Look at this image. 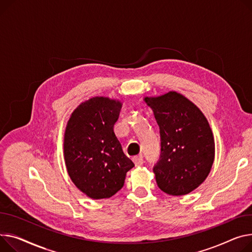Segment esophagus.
I'll return each mask as SVG.
<instances>
[{
    "mask_svg": "<svg viewBox=\"0 0 252 252\" xmlns=\"http://www.w3.org/2000/svg\"><path fill=\"white\" fill-rule=\"evenodd\" d=\"M132 160H133V162H135L136 166H141V165H143V163H144V158H143L142 155L135 156V157H133Z\"/></svg>",
    "mask_w": 252,
    "mask_h": 252,
    "instance_id": "34e87169",
    "label": "esophagus"
}]
</instances>
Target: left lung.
<instances>
[{
  "label": "left lung",
  "mask_w": 252,
  "mask_h": 252,
  "mask_svg": "<svg viewBox=\"0 0 252 252\" xmlns=\"http://www.w3.org/2000/svg\"><path fill=\"white\" fill-rule=\"evenodd\" d=\"M144 100L160 128L161 154L153 167L158 187L170 195L188 194L205 181L214 163L210 125L196 105L175 91Z\"/></svg>",
  "instance_id": "1"
}]
</instances>
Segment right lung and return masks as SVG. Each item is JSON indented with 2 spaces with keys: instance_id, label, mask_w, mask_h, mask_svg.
Instances as JSON below:
<instances>
[{
  "instance_id": "right-lung-1",
  "label": "right lung",
  "mask_w": 252,
  "mask_h": 252,
  "mask_svg": "<svg viewBox=\"0 0 252 252\" xmlns=\"http://www.w3.org/2000/svg\"><path fill=\"white\" fill-rule=\"evenodd\" d=\"M122 102L93 97L81 103L66 124L63 156L75 186L93 199L108 198L125 184L135 164L125 155L113 126Z\"/></svg>"
}]
</instances>
